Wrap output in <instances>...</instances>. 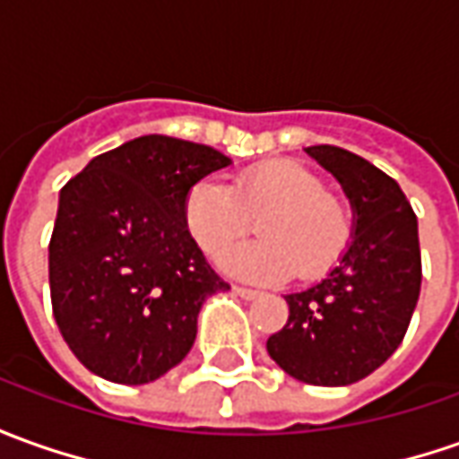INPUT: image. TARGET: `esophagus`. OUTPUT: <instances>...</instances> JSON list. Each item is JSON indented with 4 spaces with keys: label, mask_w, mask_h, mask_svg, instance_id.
I'll return each instance as SVG.
<instances>
[{
    "label": "esophagus",
    "mask_w": 459,
    "mask_h": 459,
    "mask_svg": "<svg viewBox=\"0 0 459 459\" xmlns=\"http://www.w3.org/2000/svg\"><path fill=\"white\" fill-rule=\"evenodd\" d=\"M233 291H236L238 296H243V299H255V296H258L255 289H251V286H238V283L233 286Z\"/></svg>",
    "instance_id": "34e87169"
}]
</instances>
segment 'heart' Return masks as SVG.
Segmentation results:
<instances>
[{
    "label": "heart",
    "mask_w": 459,
    "mask_h": 459,
    "mask_svg": "<svg viewBox=\"0 0 459 459\" xmlns=\"http://www.w3.org/2000/svg\"><path fill=\"white\" fill-rule=\"evenodd\" d=\"M261 236L233 248L223 266L254 279H316L344 255L354 233L349 205L324 180L294 160H271L243 170L230 186L201 180L188 190L186 223L208 255L254 230Z\"/></svg>",
    "instance_id": "obj_1"
}]
</instances>
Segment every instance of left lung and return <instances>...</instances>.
<instances>
[{
	"label": "left lung",
	"mask_w": 459,
	"mask_h": 459,
	"mask_svg": "<svg viewBox=\"0 0 459 459\" xmlns=\"http://www.w3.org/2000/svg\"><path fill=\"white\" fill-rule=\"evenodd\" d=\"M354 205V241L332 273L286 296L289 321L269 336L271 359L299 382L354 385L400 347L422 286L417 216L394 178L336 145L307 148Z\"/></svg>",
	"instance_id": "8db88e82"
}]
</instances>
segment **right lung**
Listing matches in <instances>:
<instances>
[{
  "mask_svg": "<svg viewBox=\"0 0 459 459\" xmlns=\"http://www.w3.org/2000/svg\"><path fill=\"white\" fill-rule=\"evenodd\" d=\"M226 165L201 143L143 135L92 158L59 190L52 314L90 372L148 385L190 351L201 304L229 281L193 241L186 198Z\"/></svg>",
  "mask_w": 459,
  "mask_h": 459,
  "instance_id": "add662e5",
  "label": "right lung"
}]
</instances>
